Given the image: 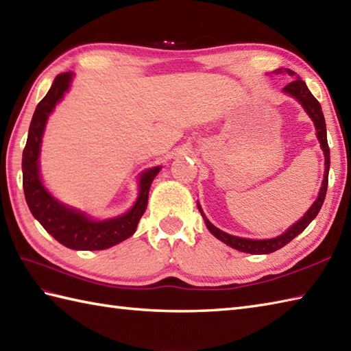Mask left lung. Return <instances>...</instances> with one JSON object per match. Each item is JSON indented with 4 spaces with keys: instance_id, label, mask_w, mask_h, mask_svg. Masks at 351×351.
<instances>
[{
    "instance_id": "8db88e82",
    "label": "left lung",
    "mask_w": 351,
    "mask_h": 351,
    "mask_svg": "<svg viewBox=\"0 0 351 351\" xmlns=\"http://www.w3.org/2000/svg\"><path fill=\"white\" fill-rule=\"evenodd\" d=\"M280 72V69L278 71ZM287 72L289 75H294V71L287 69ZM283 92L289 93L291 96H294V98L299 101L303 108L306 110V113L311 116L312 121L315 123V128H317V137L319 140V145H322L323 151H324V158H326V170H324V180H323V187L319 190V195L318 199L314 202V205L311 206V210L304 214V217H302L299 221L295 223L294 226H291L285 234H282L278 238H271V240H247V238H240V237H234V235H229L226 232H223V230L217 229L214 225H211L210 220L205 217V214L202 211V208L199 206V211L200 214L204 215V220L206 223V228L210 229V232L217 237L220 241H223L225 244L230 245V247H234L240 252H245V253H252V255H267V253H271L279 250L283 245H287L291 240H294V238L302 234L304 229L308 228L309 223L317 217V214L319 213L324 202V197H326V191H327V182H329V167H330V149L329 145H327V132H326V122H324V114L322 111V106H319V102L315 99V96L309 92L308 86L304 84L303 80H294L291 81L289 84H287L283 87Z\"/></svg>"
}]
</instances>
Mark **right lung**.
<instances>
[{
    "mask_svg": "<svg viewBox=\"0 0 351 351\" xmlns=\"http://www.w3.org/2000/svg\"><path fill=\"white\" fill-rule=\"evenodd\" d=\"M71 72L58 73L47 96L37 104L29 123L27 145L22 152V185L29 211L48 234L73 250H104L121 243L136 232L138 220L147 206L149 189L160 167L146 170L140 178V195L136 205L117 219L93 221L83 213L58 204L45 190L39 176V151L45 123L56 104L69 88Z\"/></svg>",
    "mask_w": 351,
    "mask_h": 351,
    "instance_id": "add662e5",
    "label": "right lung"
}]
</instances>
